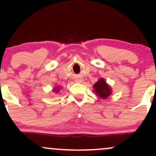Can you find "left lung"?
<instances>
[{
  "label": "left lung",
  "instance_id": "1",
  "mask_svg": "<svg viewBox=\"0 0 156 156\" xmlns=\"http://www.w3.org/2000/svg\"><path fill=\"white\" fill-rule=\"evenodd\" d=\"M95 93L99 96L101 98H103V100L108 98L112 94V90L111 87H109L108 84L106 83L105 80L103 78H101L96 82L93 86Z\"/></svg>",
  "mask_w": 156,
  "mask_h": 156
}]
</instances>
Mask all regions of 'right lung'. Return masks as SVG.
<instances>
[{
  "label": "right lung",
  "mask_w": 156,
  "mask_h": 156,
  "mask_svg": "<svg viewBox=\"0 0 156 156\" xmlns=\"http://www.w3.org/2000/svg\"><path fill=\"white\" fill-rule=\"evenodd\" d=\"M59 91H60V87H55V89H53V92H55V93H58Z\"/></svg>",
  "instance_id": "add662e5"
}]
</instances>
